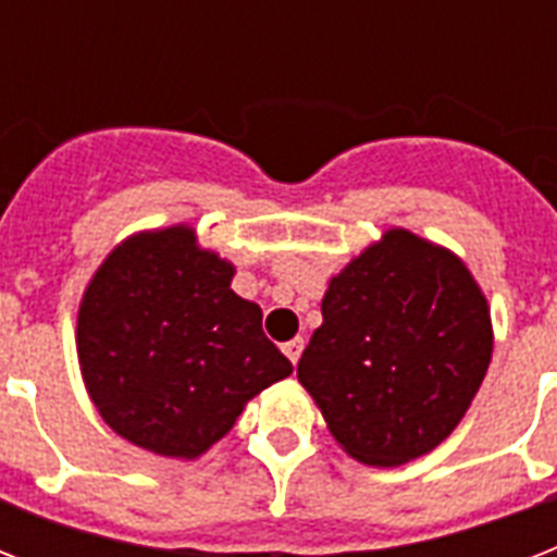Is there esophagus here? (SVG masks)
Wrapping results in <instances>:
<instances>
[{"label":"esophagus","mask_w":557,"mask_h":557,"mask_svg":"<svg viewBox=\"0 0 557 557\" xmlns=\"http://www.w3.org/2000/svg\"><path fill=\"white\" fill-rule=\"evenodd\" d=\"M304 347H306L304 338H292L288 344H283V352H286L292 364H297V361H300V352H304Z\"/></svg>","instance_id":"esophagus-1"}]
</instances>
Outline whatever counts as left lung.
I'll list each match as a JSON object with an SVG mask.
<instances>
[{
    "mask_svg": "<svg viewBox=\"0 0 557 557\" xmlns=\"http://www.w3.org/2000/svg\"><path fill=\"white\" fill-rule=\"evenodd\" d=\"M297 379L338 445L393 468L448 440L492 361V314L457 253L393 227L330 280Z\"/></svg>",
    "mask_w": 557,
    "mask_h": 557,
    "instance_id": "left-lung-1",
    "label": "left lung"
}]
</instances>
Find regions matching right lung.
I'll use <instances>...</instances> for the list:
<instances>
[{
  "mask_svg": "<svg viewBox=\"0 0 557 557\" xmlns=\"http://www.w3.org/2000/svg\"><path fill=\"white\" fill-rule=\"evenodd\" d=\"M234 265L173 225L117 245L83 292L77 358L103 422L159 457L196 459L257 393L292 375Z\"/></svg>",
  "mask_w": 557,
  "mask_h": 557,
  "instance_id": "1",
  "label": "right lung"
}]
</instances>
